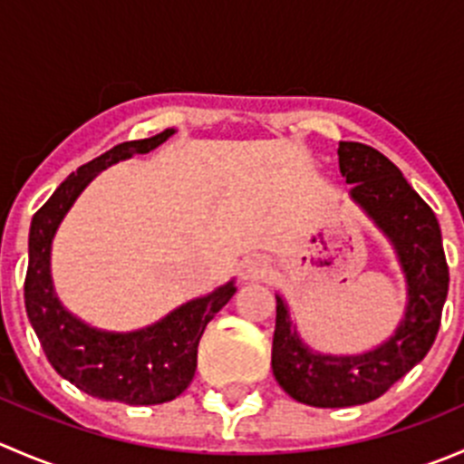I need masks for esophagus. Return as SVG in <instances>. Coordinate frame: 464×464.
Returning a JSON list of instances; mask_svg holds the SVG:
<instances>
[{"instance_id":"1","label":"esophagus","mask_w":464,"mask_h":464,"mask_svg":"<svg viewBox=\"0 0 464 464\" xmlns=\"http://www.w3.org/2000/svg\"><path fill=\"white\" fill-rule=\"evenodd\" d=\"M269 269V258L266 256L254 254V256H246L245 260L240 262L237 271H240V278L251 280V278H260V276L266 274Z\"/></svg>"}]
</instances>
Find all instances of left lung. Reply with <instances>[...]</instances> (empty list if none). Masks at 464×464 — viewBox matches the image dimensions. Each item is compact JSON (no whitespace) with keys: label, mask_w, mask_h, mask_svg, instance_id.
Here are the masks:
<instances>
[{"label":"left lung","mask_w":464,"mask_h":464,"mask_svg":"<svg viewBox=\"0 0 464 464\" xmlns=\"http://www.w3.org/2000/svg\"><path fill=\"white\" fill-rule=\"evenodd\" d=\"M339 170L348 198L391 245L404 274L406 307L395 332L375 348L332 354L301 339L289 305L276 294L271 371L289 397L319 409H343L377 400L431 350L449 292V266L435 213L411 188L400 168L375 148L339 143Z\"/></svg>","instance_id":"left-lung-1"}]
</instances>
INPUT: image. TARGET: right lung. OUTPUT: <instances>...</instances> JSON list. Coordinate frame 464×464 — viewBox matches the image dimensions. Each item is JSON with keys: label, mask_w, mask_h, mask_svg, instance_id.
Wrapping results in <instances>:
<instances>
[{"label": "right lung", "mask_w": 464, "mask_h": 464, "mask_svg": "<svg viewBox=\"0 0 464 464\" xmlns=\"http://www.w3.org/2000/svg\"><path fill=\"white\" fill-rule=\"evenodd\" d=\"M175 132V128H168L157 137L114 145L72 172L33 215L24 283L26 314L55 372L98 400L150 406L181 395L195 377L198 345L206 325L237 292L231 278L204 296L181 303L157 323L130 332L89 325L72 314L55 292L51 276L53 237L82 190L98 172L134 154H148Z\"/></svg>", "instance_id": "right-lung-1"}]
</instances>
